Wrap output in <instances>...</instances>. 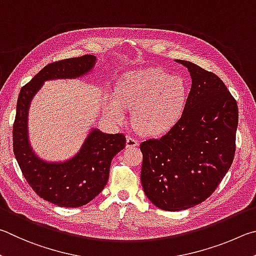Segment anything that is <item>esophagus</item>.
Instances as JSON below:
<instances>
[{"instance_id":"1","label":"esophagus","mask_w":256,"mask_h":256,"mask_svg":"<svg viewBox=\"0 0 256 256\" xmlns=\"http://www.w3.org/2000/svg\"><path fill=\"white\" fill-rule=\"evenodd\" d=\"M126 146L128 147V148H132V147L138 146V140L136 138H134L132 136H127V142H126Z\"/></svg>"}]
</instances>
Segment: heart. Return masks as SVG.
<instances>
[{"label":"heart","instance_id":"1","mask_svg":"<svg viewBox=\"0 0 256 256\" xmlns=\"http://www.w3.org/2000/svg\"><path fill=\"white\" fill-rule=\"evenodd\" d=\"M189 86L178 75L160 67L128 72L119 80L116 96L106 98V111L116 122L124 120V109L132 110V122L145 135L170 130L186 109Z\"/></svg>","mask_w":256,"mask_h":256}]
</instances>
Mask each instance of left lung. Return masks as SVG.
Listing matches in <instances>:
<instances>
[{
    "instance_id": "obj_1",
    "label": "left lung",
    "mask_w": 256,
    "mask_h": 256,
    "mask_svg": "<svg viewBox=\"0 0 256 256\" xmlns=\"http://www.w3.org/2000/svg\"><path fill=\"white\" fill-rule=\"evenodd\" d=\"M192 84L180 120L158 140L140 144V180L156 207L178 212L194 207L217 189L235 155L238 106L212 72L191 62Z\"/></svg>"
}]
</instances>
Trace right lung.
Returning <instances> with one entry per match:
<instances>
[{"instance_id":"right-lung-1","label":"right lung","mask_w":256,"mask_h":256,"mask_svg":"<svg viewBox=\"0 0 256 256\" xmlns=\"http://www.w3.org/2000/svg\"><path fill=\"white\" fill-rule=\"evenodd\" d=\"M94 62L96 57L92 55L50 62L22 86L18 98L13 124V152L18 164L36 194L60 207H80L100 194L109 178L112 158L124 148L126 136L122 132L111 135L93 129L73 158L64 163L44 162L29 145V104L44 80L80 78L93 68Z\"/></svg>"}]
</instances>
